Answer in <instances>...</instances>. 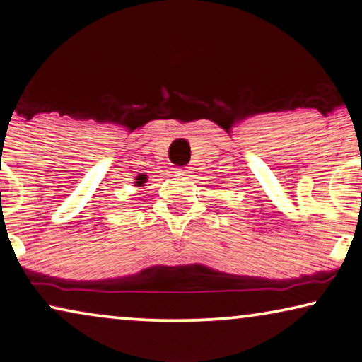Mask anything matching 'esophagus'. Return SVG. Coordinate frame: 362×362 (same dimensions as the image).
Returning a JSON list of instances; mask_svg holds the SVG:
<instances>
[{"label":"esophagus","mask_w":362,"mask_h":362,"mask_svg":"<svg viewBox=\"0 0 362 362\" xmlns=\"http://www.w3.org/2000/svg\"><path fill=\"white\" fill-rule=\"evenodd\" d=\"M175 174L177 175H188V174H192V169L190 167H179V169H175Z\"/></svg>","instance_id":"34e87169"}]
</instances>
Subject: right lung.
<instances>
[{
  "instance_id": "right-lung-1",
  "label": "right lung",
  "mask_w": 362,
  "mask_h": 362,
  "mask_svg": "<svg viewBox=\"0 0 362 362\" xmlns=\"http://www.w3.org/2000/svg\"><path fill=\"white\" fill-rule=\"evenodd\" d=\"M147 182V175L146 174H139L134 180V187H144V183Z\"/></svg>"
}]
</instances>
